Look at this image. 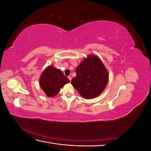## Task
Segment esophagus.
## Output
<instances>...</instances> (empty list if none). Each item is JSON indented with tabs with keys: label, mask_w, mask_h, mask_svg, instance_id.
Returning <instances> with one entry per match:
<instances>
[{
	"label": "esophagus",
	"mask_w": 151,
	"mask_h": 151,
	"mask_svg": "<svg viewBox=\"0 0 151 151\" xmlns=\"http://www.w3.org/2000/svg\"><path fill=\"white\" fill-rule=\"evenodd\" d=\"M68 79H69V81L71 82V80H72V77H71V76H68Z\"/></svg>",
	"instance_id": "34e87169"
}]
</instances>
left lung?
I'll return each mask as SVG.
<instances>
[{"mask_svg":"<svg viewBox=\"0 0 151 151\" xmlns=\"http://www.w3.org/2000/svg\"><path fill=\"white\" fill-rule=\"evenodd\" d=\"M72 85L82 97L89 99L98 96L108 81V72L98 57L90 55L76 67Z\"/></svg>","mask_w":151,"mask_h":151,"instance_id":"left-lung-1","label":"left lung"}]
</instances>
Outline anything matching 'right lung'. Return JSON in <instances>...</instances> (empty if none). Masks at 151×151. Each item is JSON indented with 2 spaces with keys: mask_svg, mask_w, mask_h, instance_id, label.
<instances>
[{
  "mask_svg": "<svg viewBox=\"0 0 151 151\" xmlns=\"http://www.w3.org/2000/svg\"><path fill=\"white\" fill-rule=\"evenodd\" d=\"M70 81L63 72L53 66H48L42 72L40 78V86L47 96L53 97L60 89Z\"/></svg>",
  "mask_w": 151,
  "mask_h": 151,
  "instance_id": "add662e5",
  "label": "right lung"
}]
</instances>
